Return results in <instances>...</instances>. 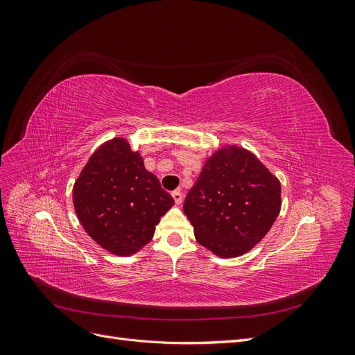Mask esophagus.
I'll use <instances>...</instances> for the list:
<instances>
[{
    "instance_id": "34e87169",
    "label": "esophagus",
    "mask_w": 355,
    "mask_h": 355,
    "mask_svg": "<svg viewBox=\"0 0 355 355\" xmlns=\"http://www.w3.org/2000/svg\"><path fill=\"white\" fill-rule=\"evenodd\" d=\"M171 197H173V200H175V202L178 204H182V201H184V196H182V192L178 189V191H173L171 192Z\"/></svg>"
}]
</instances>
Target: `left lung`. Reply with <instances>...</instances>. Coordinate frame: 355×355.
<instances>
[{
  "mask_svg": "<svg viewBox=\"0 0 355 355\" xmlns=\"http://www.w3.org/2000/svg\"><path fill=\"white\" fill-rule=\"evenodd\" d=\"M282 210V184L249 149L218 148L184 202L197 241L219 257H237L259 243Z\"/></svg>",
  "mask_w": 355,
  "mask_h": 355,
  "instance_id": "obj_1",
  "label": "left lung"
}]
</instances>
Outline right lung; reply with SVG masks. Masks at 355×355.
I'll use <instances>...</instances> for the list:
<instances>
[{"label": "right lung", "mask_w": 355, "mask_h": 355, "mask_svg": "<svg viewBox=\"0 0 355 355\" xmlns=\"http://www.w3.org/2000/svg\"><path fill=\"white\" fill-rule=\"evenodd\" d=\"M72 201L84 231L118 256L135 254L151 241L159 218L175 204L124 137L92 154L75 180Z\"/></svg>", "instance_id": "right-lung-1"}]
</instances>
